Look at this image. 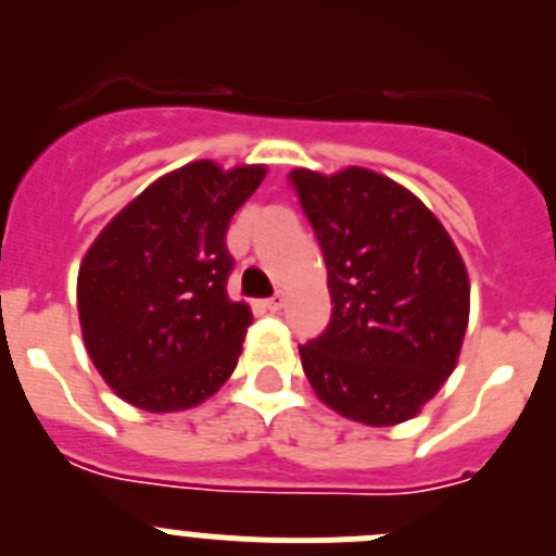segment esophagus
Returning <instances> with one entry per match:
<instances>
[{"mask_svg":"<svg viewBox=\"0 0 556 556\" xmlns=\"http://www.w3.org/2000/svg\"><path fill=\"white\" fill-rule=\"evenodd\" d=\"M264 306H267L269 312H281V308L287 306V294H283V292H275L273 298H269V301L264 303Z\"/></svg>","mask_w":556,"mask_h":556,"instance_id":"34e87169","label":"esophagus"}]
</instances>
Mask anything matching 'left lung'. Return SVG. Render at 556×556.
<instances>
[{"label":"left lung","instance_id":"1","mask_svg":"<svg viewBox=\"0 0 556 556\" xmlns=\"http://www.w3.org/2000/svg\"><path fill=\"white\" fill-rule=\"evenodd\" d=\"M328 269L331 323L301 348L303 372L337 415L412 420L454 372L470 281L443 223L387 175L289 172Z\"/></svg>","mask_w":556,"mask_h":556}]
</instances>
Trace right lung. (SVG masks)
<instances>
[{"instance_id":"obj_1","label":"right lung","mask_w":556,"mask_h":556,"mask_svg":"<svg viewBox=\"0 0 556 556\" xmlns=\"http://www.w3.org/2000/svg\"><path fill=\"white\" fill-rule=\"evenodd\" d=\"M264 175V164L214 161L166 172L83 255V342L105 384L136 409H191L233 372L253 314L228 298L225 230Z\"/></svg>"}]
</instances>
